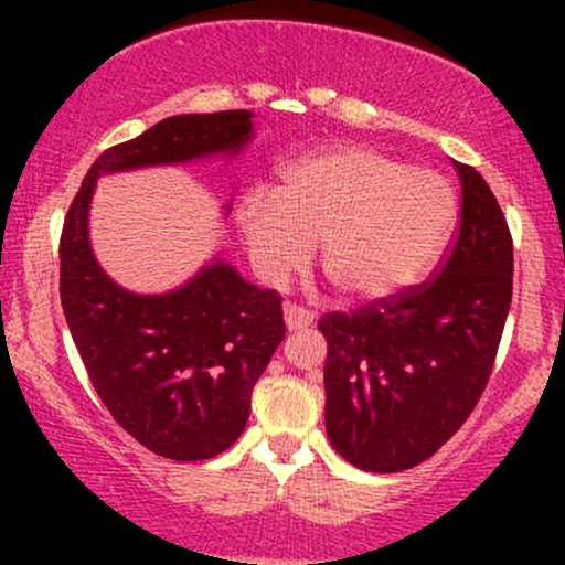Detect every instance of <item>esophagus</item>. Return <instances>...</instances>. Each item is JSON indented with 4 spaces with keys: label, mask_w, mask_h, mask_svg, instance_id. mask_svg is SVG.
Returning a JSON list of instances; mask_svg holds the SVG:
<instances>
[{
    "label": "esophagus",
    "mask_w": 565,
    "mask_h": 565,
    "mask_svg": "<svg viewBox=\"0 0 565 565\" xmlns=\"http://www.w3.org/2000/svg\"><path fill=\"white\" fill-rule=\"evenodd\" d=\"M284 321H287L289 332H297V329L313 327V313H310L308 308H302V305L289 302L287 308H284Z\"/></svg>",
    "instance_id": "obj_1"
}]
</instances>
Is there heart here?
I'll list each match as a JSON object with an SVG mask.
<instances>
[{
    "instance_id": "heart-1",
    "label": "heart",
    "mask_w": 565,
    "mask_h": 565,
    "mask_svg": "<svg viewBox=\"0 0 565 565\" xmlns=\"http://www.w3.org/2000/svg\"><path fill=\"white\" fill-rule=\"evenodd\" d=\"M454 217L457 196L444 174L353 142L289 161L274 196L249 193L236 215L265 281H287L321 244L323 276L355 302L414 287L444 249Z\"/></svg>"
}]
</instances>
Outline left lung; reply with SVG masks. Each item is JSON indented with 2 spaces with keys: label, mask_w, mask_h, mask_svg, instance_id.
<instances>
[{
  "label": "left lung",
  "mask_w": 565,
  "mask_h": 565,
  "mask_svg": "<svg viewBox=\"0 0 565 565\" xmlns=\"http://www.w3.org/2000/svg\"><path fill=\"white\" fill-rule=\"evenodd\" d=\"M459 231L438 276L353 313H327V436L369 472L425 462L481 398L512 300V238L494 193L472 167Z\"/></svg>",
  "instance_id": "left-lung-1"
}]
</instances>
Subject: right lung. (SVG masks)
<instances>
[{
	"label": "right lung",
	"mask_w": 565,
	"mask_h": 565,
	"mask_svg": "<svg viewBox=\"0 0 565 565\" xmlns=\"http://www.w3.org/2000/svg\"><path fill=\"white\" fill-rule=\"evenodd\" d=\"M249 140L252 111L170 116L103 151L63 223L61 302L89 382L129 436L178 462L242 436L252 387L287 334L281 297L220 257L164 295L119 287L95 260L89 204L103 174L231 159Z\"/></svg>",
	"instance_id": "add662e5"
}]
</instances>
